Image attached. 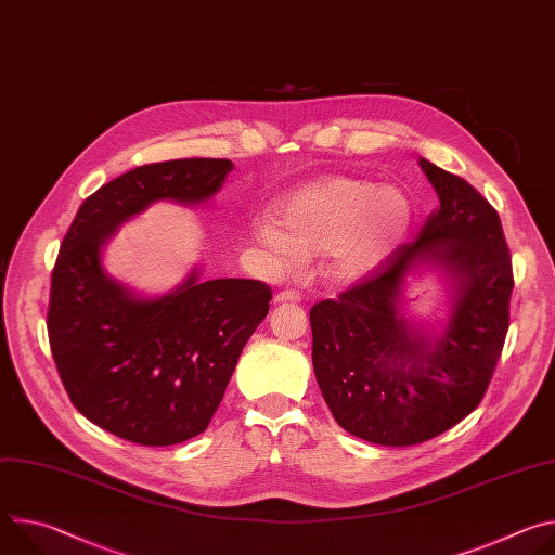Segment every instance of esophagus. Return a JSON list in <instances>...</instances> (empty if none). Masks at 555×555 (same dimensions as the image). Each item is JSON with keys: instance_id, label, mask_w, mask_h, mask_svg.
Instances as JSON below:
<instances>
[{"instance_id": "obj_1", "label": "esophagus", "mask_w": 555, "mask_h": 555, "mask_svg": "<svg viewBox=\"0 0 555 555\" xmlns=\"http://www.w3.org/2000/svg\"><path fill=\"white\" fill-rule=\"evenodd\" d=\"M276 302H300L302 300V294L298 289H283L274 296Z\"/></svg>"}]
</instances>
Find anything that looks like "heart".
Returning a JSON list of instances; mask_svg holds the SVG:
<instances>
[{
    "label": "heart",
    "mask_w": 555,
    "mask_h": 555,
    "mask_svg": "<svg viewBox=\"0 0 555 555\" xmlns=\"http://www.w3.org/2000/svg\"><path fill=\"white\" fill-rule=\"evenodd\" d=\"M413 206L395 186L332 176L313 180L279 204V219L261 217L259 244L279 268L302 255L330 253V272L356 281L373 272L409 230Z\"/></svg>",
    "instance_id": "1"
}]
</instances>
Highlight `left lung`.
Listing matches in <instances>:
<instances>
[{
	"instance_id": "1",
	"label": "left lung",
	"mask_w": 555,
	"mask_h": 555,
	"mask_svg": "<svg viewBox=\"0 0 555 555\" xmlns=\"http://www.w3.org/2000/svg\"><path fill=\"white\" fill-rule=\"evenodd\" d=\"M420 165L439 206L417 240L338 298L309 309L313 373L336 422L395 448L424 443L481 404L509 330L514 289L496 208L463 178L428 160ZM422 260L446 264L460 281L455 311L435 344L397 313L399 285Z\"/></svg>"
}]
</instances>
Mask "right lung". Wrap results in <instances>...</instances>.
Wrapping results in <instances>:
<instances>
[{
    "mask_svg": "<svg viewBox=\"0 0 555 555\" xmlns=\"http://www.w3.org/2000/svg\"><path fill=\"white\" fill-rule=\"evenodd\" d=\"M230 160L191 157L138 167L78 208L52 270L48 338L67 398L92 424L138 446H173L206 430L272 287L253 279L197 281L140 300L109 281L101 248L118 223L157 199L197 204Z\"/></svg>",
    "mask_w": 555,
    "mask_h": 555,
    "instance_id": "obj_1",
    "label": "right lung"
}]
</instances>
